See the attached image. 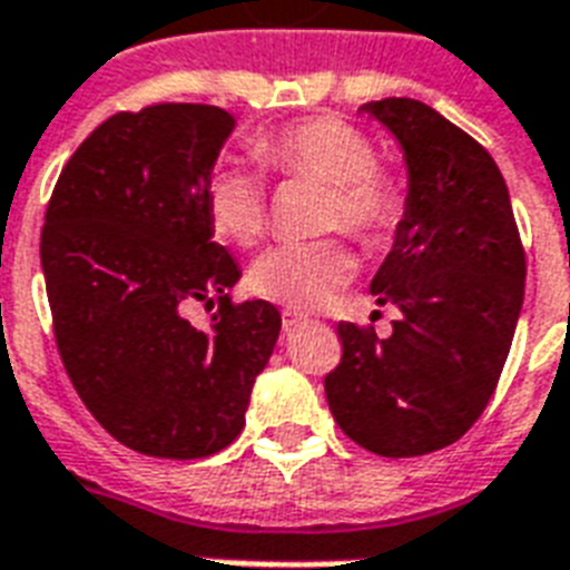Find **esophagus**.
Returning a JSON list of instances; mask_svg holds the SVG:
<instances>
[{
	"label": "esophagus",
	"instance_id": "34e87169",
	"mask_svg": "<svg viewBox=\"0 0 570 570\" xmlns=\"http://www.w3.org/2000/svg\"><path fill=\"white\" fill-rule=\"evenodd\" d=\"M281 320H284L286 331H293V328H298V325H302L307 316H304V313H298V311H284V313H281Z\"/></svg>",
	"mask_w": 570,
	"mask_h": 570
}]
</instances>
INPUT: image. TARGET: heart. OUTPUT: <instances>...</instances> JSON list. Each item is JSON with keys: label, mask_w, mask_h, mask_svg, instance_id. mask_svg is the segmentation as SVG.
<instances>
[{"label": "heart", "mask_w": 570, "mask_h": 570, "mask_svg": "<svg viewBox=\"0 0 570 570\" xmlns=\"http://www.w3.org/2000/svg\"><path fill=\"white\" fill-rule=\"evenodd\" d=\"M268 171L286 180H320V230H343L364 248H387L407 215V189L375 163L373 138L337 115H311L268 129L254 141ZM206 222L218 239L248 248L266 233L268 189L250 168L213 171L204 191ZM355 275V257L340 236L284 242L248 268V289L289 311H313Z\"/></svg>", "instance_id": "b5f03b06"}]
</instances>
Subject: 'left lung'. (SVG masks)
I'll return each instance as SVG.
<instances>
[{"instance_id": "left-lung-1", "label": "left lung", "mask_w": 570, "mask_h": 570, "mask_svg": "<svg viewBox=\"0 0 570 570\" xmlns=\"http://www.w3.org/2000/svg\"><path fill=\"white\" fill-rule=\"evenodd\" d=\"M399 138L407 215L373 281L396 304L393 334L340 322L343 357L325 375L337 425L384 459L443 450L497 390L521 316L527 250L509 189L476 138L411 97L366 102Z\"/></svg>"}]
</instances>
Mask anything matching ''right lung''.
I'll use <instances>...</instances> for the list:
<instances>
[{
	"label": "right lung",
	"instance_id": "obj_1",
	"mask_svg": "<svg viewBox=\"0 0 570 570\" xmlns=\"http://www.w3.org/2000/svg\"><path fill=\"white\" fill-rule=\"evenodd\" d=\"M233 115L154 102L102 120L58 174L40 230L52 334L76 393L129 450L206 459L236 441L281 313L236 304L204 191ZM216 304L214 328L181 311Z\"/></svg>",
	"mask_w": 570,
	"mask_h": 570
}]
</instances>
